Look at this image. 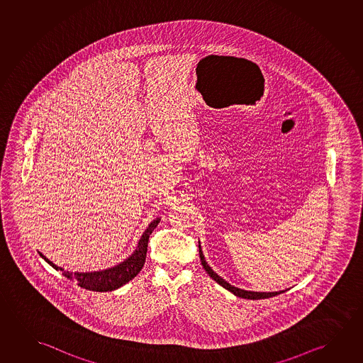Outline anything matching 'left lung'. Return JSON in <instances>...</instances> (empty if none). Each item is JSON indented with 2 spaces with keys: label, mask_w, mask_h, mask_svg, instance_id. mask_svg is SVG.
Listing matches in <instances>:
<instances>
[{
  "label": "left lung",
  "mask_w": 363,
  "mask_h": 363,
  "mask_svg": "<svg viewBox=\"0 0 363 363\" xmlns=\"http://www.w3.org/2000/svg\"><path fill=\"white\" fill-rule=\"evenodd\" d=\"M199 251H200V259H201L202 267L206 270L207 274H208L212 279L215 280L218 284L221 285L225 289L231 291L234 296H240V298H244V299L257 301V299L272 298V296H278V294H281V293H284L285 291V290H280V291H269V293H267V291H251V290L240 289V288H238V286H234V285L230 284L226 280L223 279L220 275L215 273V272L212 270L211 267L207 264L206 260H205V257H203V252H202L200 241H199Z\"/></svg>",
  "instance_id": "left-lung-1"
}]
</instances>
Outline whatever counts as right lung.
Masks as SVG:
<instances>
[{
    "label": "right lung",
    "mask_w": 363,
    "mask_h": 363,
    "mask_svg": "<svg viewBox=\"0 0 363 363\" xmlns=\"http://www.w3.org/2000/svg\"><path fill=\"white\" fill-rule=\"evenodd\" d=\"M160 221H161V218H157L151 221V223H148L147 229L145 230V233L142 234L138 240V245L135 247V250L127 259H124L122 262H119L112 268L95 270V272H85V273H82V272L73 273V272H67V270L57 267L48 257H44L40 251L38 252L45 262L55 270L62 272L64 277H67V279L77 283L80 288L93 290V291H112V290L118 289L123 285L127 284L142 270L145 265L150 235L152 234L153 230L156 229Z\"/></svg>",
    "instance_id": "obj_1"
}]
</instances>
